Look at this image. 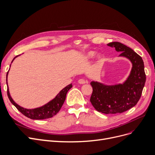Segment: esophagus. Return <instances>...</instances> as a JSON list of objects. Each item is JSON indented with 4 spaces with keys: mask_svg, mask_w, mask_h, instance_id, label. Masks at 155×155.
Returning a JSON list of instances; mask_svg holds the SVG:
<instances>
[{
    "mask_svg": "<svg viewBox=\"0 0 155 155\" xmlns=\"http://www.w3.org/2000/svg\"><path fill=\"white\" fill-rule=\"evenodd\" d=\"M78 83H79V84H85V83H86V81H85L84 79H79V80L78 81Z\"/></svg>",
    "mask_w": 155,
    "mask_h": 155,
    "instance_id": "esophagus-1",
    "label": "esophagus"
}]
</instances>
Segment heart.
I'll return each instance as SVG.
<instances>
[{
	"instance_id": "b5f03b06",
	"label": "heart",
	"mask_w": 155,
	"mask_h": 155,
	"mask_svg": "<svg viewBox=\"0 0 155 155\" xmlns=\"http://www.w3.org/2000/svg\"><path fill=\"white\" fill-rule=\"evenodd\" d=\"M94 55V53L93 52V51H90V52H88V53L87 54L86 57H87V58H91L93 57ZM98 59H100V60L101 59V57L100 55L98 56Z\"/></svg>"
}]
</instances>
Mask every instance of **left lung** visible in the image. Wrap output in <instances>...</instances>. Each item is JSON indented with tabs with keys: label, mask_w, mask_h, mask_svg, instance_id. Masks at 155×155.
Masks as SVG:
<instances>
[{
	"label": "left lung",
	"mask_w": 155,
	"mask_h": 155,
	"mask_svg": "<svg viewBox=\"0 0 155 155\" xmlns=\"http://www.w3.org/2000/svg\"><path fill=\"white\" fill-rule=\"evenodd\" d=\"M107 45L120 51L119 56L129 59L132 68L123 84L108 86L97 81L91 82L93 93L90 101L98 112L103 114L122 113L134 107L141 97L146 82L144 62L141 56L120 42H111Z\"/></svg>",
	"instance_id": "obj_1"
}]
</instances>
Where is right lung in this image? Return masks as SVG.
<instances>
[{
  "mask_svg": "<svg viewBox=\"0 0 155 155\" xmlns=\"http://www.w3.org/2000/svg\"><path fill=\"white\" fill-rule=\"evenodd\" d=\"M18 56V55L16 56L13 58L12 62ZM8 72H9V71L7 72V75H6V81H7V87H8V85H7V75H8ZM72 87V84H69L68 86L65 87L64 89H62L59 92V93L56 96L55 98H54L52 100H51L50 101L47 103V104H45V105H43L39 108H34V109H26L18 105L11 98L9 93V87H7V96H8V98L11 101V102L16 107V108L21 114H23L24 115H25L26 117L29 118V119H31L42 120V119H48V118L52 117L59 112V110H61L65 100L66 94H67V93Z\"/></svg>",
  "mask_w": 155,
  "mask_h": 155,
  "instance_id": "add662e5",
  "label": "right lung"
}]
</instances>
